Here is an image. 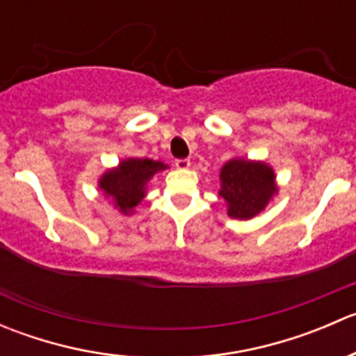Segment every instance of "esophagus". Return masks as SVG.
<instances>
[{"label": "esophagus", "mask_w": 356, "mask_h": 356, "mask_svg": "<svg viewBox=\"0 0 356 356\" xmlns=\"http://www.w3.org/2000/svg\"><path fill=\"white\" fill-rule=\"evenodd\" d=\"M189 165H191V161H189L188 158H179V160H175V167H177L179 170H186V168H189Z\"/></svg>", "instance_id": "1"}]
</instances>
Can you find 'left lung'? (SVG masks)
<instances>
[{
  "instance_id": "8db88e82",
  "label": "left lung",
  "mask_w": 356,
  "mask_h": 356,
  "mask_svg": "<svg viewBox=\"0 0 356 356\" xmlns=\"http://www.w3.org/2000/svg\"><path fill=\"white\" fill-rule=\"evenodd\" d=\"M218 195L227 204V215L236 220H251L267 208L279 193L275 170L261 160L236 156L225 161L218 174Z\"/></svg>"
}]
</instances>
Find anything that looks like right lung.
<instances>
[{"instance_id":"add662e5","label":"right lung","mask_w":356,"mask_h":356,"mask_svg":"<svg viewBox=\"0 0 356 356\" xmlns=\"http://www.w3.org/2000/svg\"><path fill=\"white\" fill-rule=\"evenodd\" d=\"M168 168L167 163L152 158L129 156L118 161L117 167L106 168L98 179V188L108 198L115 210L122 215H132L136 207L145 200L148 182Z\"/></svg>"}]
</instances>
